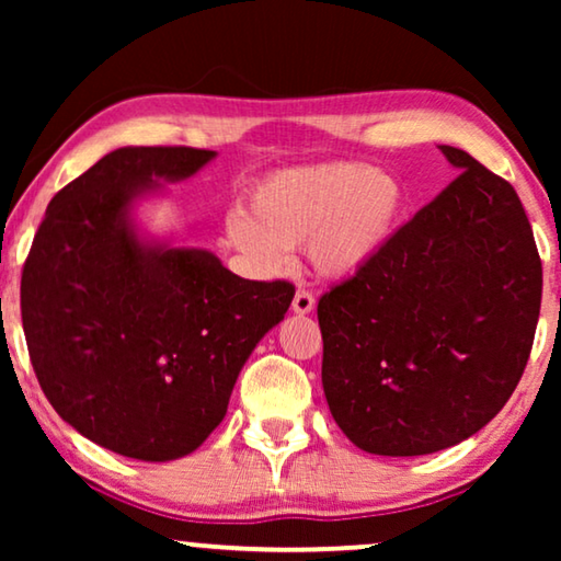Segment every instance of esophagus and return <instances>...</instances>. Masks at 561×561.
<instances>
[{
  "mask_svg": "<svg viewBox=\"0 0 561 561\" xmlns=\"http://www.w3.org/2000/svg\"><path fill=\"white\" fill-rule=\"evenodd\" d=\"M311 309H314V297H311L309 291L299 289L297 294H294V299H291V311H294V314L304 317V314H309Z\"/></svg>",
  "mask_w": 561,
  "mask_h": 561,
  "instance_id": "1",
  "label": "esophagus"
}]
</instances>
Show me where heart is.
I'll return each instance as SVG.
<instances>
[{
    "label": "heart",
    "instance_id": "heart-1",
    "mask_svg": "<svg viewBox=\"0 0 561 561\" xmlns=\"http://www.w3.org/2000/svg\"><path fill=\"white\" fill-rule=\"evenodd\" d=\"M403 187L364 163H317L277 170L227 215L230 242L264 274L287 270L289 250L307 244L319 277L344 282L391 240Z\"/></svg>",
    "mask_w": 561,
    "mask_h": 561
}]
</instances>
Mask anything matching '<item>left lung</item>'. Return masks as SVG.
<instances>
[{
	"label": "left lung",
	"mask_w": 561,
	"mask_h": 561,
	"mask_svg": "<svg viewBox=\"0 0 561 561\" xmlns=\"http://www.w3.org/2000/svg\"><path fill=\"white\" fill-rule=\"evenodd\" d=\"M440 153L460 175L317 309L329 411L374 455L438 453L485 428L535 341L542 262L515 187L460 148Z\"/></svg>",
	"instance_id": "obj_1"
}]
</instances>
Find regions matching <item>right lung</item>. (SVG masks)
I'll return each mask as SVG.
<instances>
[{"mask_svg": "<svg viewBox=\"0 0 561 561\" xmlns=\"http://www.w3.org/2000/svg\"><path fill=\"white\" fill-rule=\"evenodd\" d=\"M215 150H111L46 207L22 274L32 366L54 411L126 458L178 460L222 423L247 358L294 299L215 252L150 234L138 210Z\"/></svg>", "mask_w": 561, "mask_h": 561, "instance_id": "right-lung-1", "label": "right lung"}]
</instances>
